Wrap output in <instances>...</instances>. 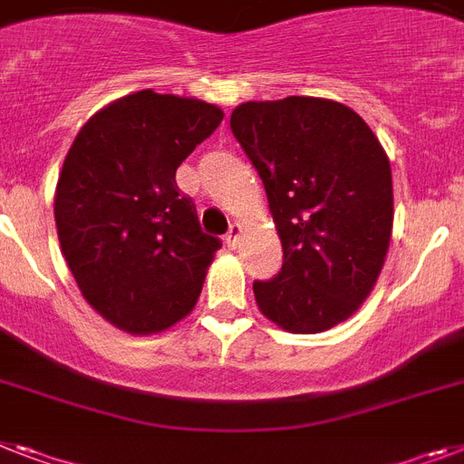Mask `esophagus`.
I'll list each match as a JSON object with an SVG mask.
<instances>
[{"label":"esophagus","mask_w":464,"mask_h":464,"mask_svg":"<svg viewBox=\"0 0 464 464\" xmlns=\"http://www.w3.org/2000/svg\"><path fill=\"white\" fill-rule=\"evenodd\" d=\"M241 235H244V229H241L239 223H235V225H232V227H229L227 237H225V244H227L229 248H237V246H239Z\"/></svg>","instance_id":"esophagus-1"}]
</instances>
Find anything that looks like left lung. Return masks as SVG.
Returning <instances> with one entry per match:
<instances>
[{
  "label": "left lung",
  "instance_id": "obj_1",
  "mask_svg": "<svg viewBox=\"0 0 464 464\" xmlns=\"http://www.w3.org/2000/svg\"><path fill=\"white\" fill-rule=\"evenodd\" d=\"M232 135L258 170L285 263L254 282L260 313L292 334L343 323L377 285L392 244V163L353 109L332 99L239 103Z\"/></svg>",
  "mask_w": 464,
  "mask_h": 464
}]
</instances>
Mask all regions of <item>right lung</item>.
<instances>
[{"instance_id":"1","label":"right lung","mask_w":464,"mask_h":464,"mask_svg":"<svg viewBox=\"0 0 464 464\" xmlns=\"http://www.w3.org/2000/svg\"><path fill=\"white\" fill-rule=\"evenodd\" d=\"M223 109L132 92L99 109L68 149L53 194L61 254L87 304L128 334L189 315L220 239L204 235L175 170Z\"/></svg>"}]
</instances>
